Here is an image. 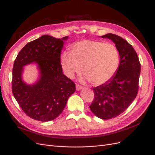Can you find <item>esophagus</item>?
<instances>
[{
    "instance_id": "34e87169",
    "label": "esophagus",
    "mask_w": 155,
    "mask_h": 155,
    "mask_svg": "<svg viewBox=\"0 0 155 155\" xmlns=\"http://www.w3.org/2000/svg\"><path fill=\"white\" fill-rule=\"evenodd\" d=\"M84 89V87H83L82 86H79V85H78V84L76 85V89H77V91H81V90H82V89Z\"/></svg>"
}]
</instances>
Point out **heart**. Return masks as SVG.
<instances>
[{"instance_id": "b5f03b06", "label": "heart", "mask_w": 155, "mask_h": 155, "mask_svg": "<svg viewBox=\"0 0 155 155\" xmlns=\"http://www.w3.org/2000/svg\"><path fill=\"white\" fill-rule=\"evenodd\" d=\"M120 54L116 46L111 43L85 39L74 43L71 53L63 52L61 64L65 75L69 78L81 71L82 80H87L99 86L108 82L117 72Z\"/></svg>"}]
</instances>
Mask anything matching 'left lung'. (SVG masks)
Listing matches in <instances>:
<instances>
[{"mask_svg": "<svg viewBox=\"0 0 155 155\" xmlns=\"http://www.w3.org/2000/svg\"><path fill=\"white\" fill-rule=\"evenodd\" d=\"M101 37L111 40L115 44L120 64L108 82L93 88L94 100L89 108L97 117L109 120L123 113L136 98L140 64L135 50L126 40L112 33Z\"/></svg>", "mask_w": 155, "mask_h": 155, "instance_id": "1", "label": "left lung"}]
</instances>
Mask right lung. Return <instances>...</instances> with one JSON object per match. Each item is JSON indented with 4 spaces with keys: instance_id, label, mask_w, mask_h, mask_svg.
<instances>
[{
    "instance_id": "obj_1",
    "label": "right lung",
    "mask_w": 155,
    "mask_h": 155,
    "mask_svg": "<svg viewBox=\"0 0 155 155\" xmlns=\"http://www.w3.org/2000/svg\"><path fill=\"white\" fill-rule=\"evenodd\" d=\"M68 39L42 35L28 43L14 62L13 94L24 112L36 120L55 119L76 90L75 84L63 74L61 64V53ZM32 63L37 64L39 77L29 84L23 81L22 74L23 67Z\"/></svg>"
}]
</instances>
